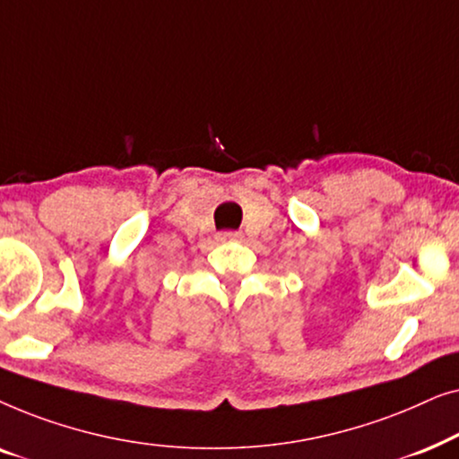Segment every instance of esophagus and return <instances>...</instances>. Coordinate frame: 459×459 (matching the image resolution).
<instances>
[{
    "label": "esophagus",
    "mask_w": 459,
    "mask_h": 459,
    "mask_svg": "<svg viewBox=\"0 0 459 459\" xmlns=\"http://www.w3.org/2000/svg\"><path fill=\"white\" fill-rule=\"evenodd\" d=\"M219 242H234V240H240V231H221V234L217 236Z\"/></svg>",
    "instance_id": "34e87169"
}]
</instances>
